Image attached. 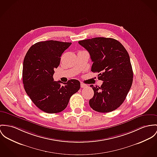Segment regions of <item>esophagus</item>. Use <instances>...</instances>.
<instances>
[{
	"mask_svg": "<svg viewBox=\"0 0 157 157\" xmlns=\"http://www.w3.org/2000/svg\"><path fill=\"white\" fill-rule=\"evenodd\" d=\"M87 86V85L85 84L84 83H81V88H86Z\"/></svg>",
	"mask_w": 157,
	"mask_h": 157,
	"instance_id": "34e87169",
	"label": "esophagus"
}]
</instances>
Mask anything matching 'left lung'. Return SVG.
<instances>
[{
  "instance_id": "1",
  "label": "left lung",
  "mask_w": 157,
  "mask_h": 157,
  "mask_svg": "<svg viewBox=\"0 0 157 157\" xmlns=\"http://www.w3.org/2000/svg\"><path fill=\"white\" fill-rule=\"evenodd\" d=\"M93 62L91 71L100 73L103 81L100 87L91 85L94 96L90 106L98 112L107 113L119 108L125 100L133 83V72L127 50L117 40L94 37L80 40Z\"/></svg>"
}]
</instances>
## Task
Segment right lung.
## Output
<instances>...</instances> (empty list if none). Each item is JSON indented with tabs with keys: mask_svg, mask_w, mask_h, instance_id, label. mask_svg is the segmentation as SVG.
<instances>
[{
	"mask_svg": "<svg viewBox=\"0 0 157 157\" xmlns=\"http://www.w3.org/2000/svg\"><path fill=\"white\" fill-rule=\"evenodd\" d=\"M71 44L52 40L39 42L24 57V90L36 106L45 112L56 113L64 110L71 96L80 88V82L76 79L63 83L53 79L54 69L58 67L62 54Z\"/></svg>",
	"mask_w": 157,
	"mask_h": 157,
	"instance_id": "obj_1",
	"label": "right lung"
}]
</instances>
